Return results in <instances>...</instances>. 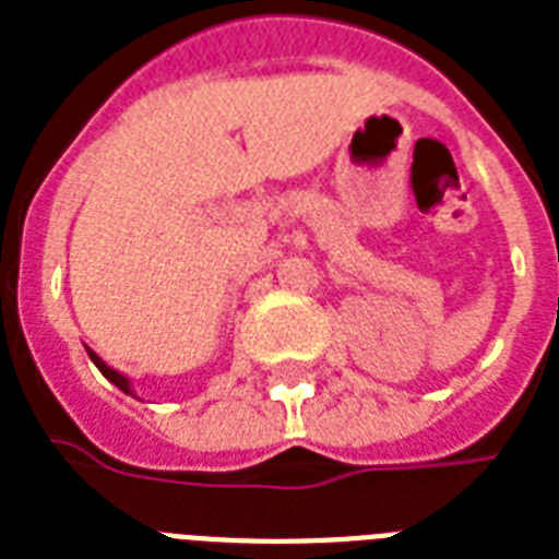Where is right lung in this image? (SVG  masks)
Listing matches in <instances>:
<instances>
[{
    "label": "right lung",
    "instance_id": "add662e5",
    "mask_svg": "<svg viewBox=\"0 0 559 559\" xmlns=\"http://www.w3.org/2000/svg\"><path fill=\"white\" fill-rule=\"evenodd\" d=\"M85 352H88V357H92V364H95L97 369H100V372H104V378H107V381H112V384H116L118 390H121V393H128V396H133V384H130V378H128V374L116 372V369H112V366L104 364V360H100V357H97V354L92 352V348H85Z\"/></svg>",
    "mask_w": 559,
    "mask_h": 559
}]
</instances>
